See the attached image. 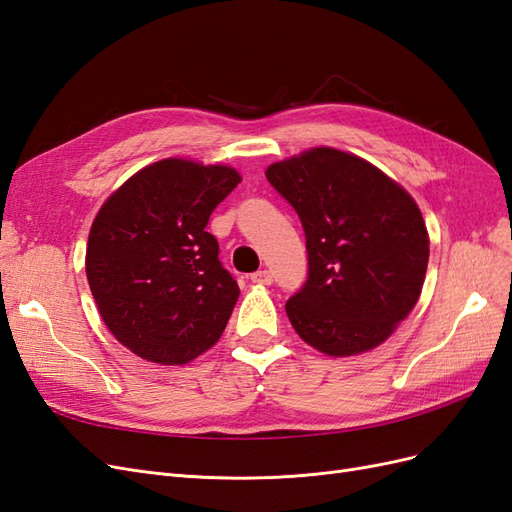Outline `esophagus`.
Returning <instances> with one entry per match:
<instances>
[{"label": "esophagus", "instance_id": "34e87169", "mask_svg": "<svg viewBox=\"0 0 512 512\" xmlns=\"http://www.w3.org/2000/svg\"><path fill=\"white\" fill-rule=\"evenodd\" d=\"M252 282L262 284V286H271L273 284V273L267 271V269L256 271V273H252Z\"/></svg>", "mask_w": 512, "mask_h": 512}]
</instances>
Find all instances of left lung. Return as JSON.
I'll use <instances>...</instances> for the list:
<instances>
[{
  "instance_id": "left-lung-1",
  "label": "left lung",
  "mask_w": 512,
  "mask_h": 512,
  "mask_svg": "<svg viewBox=\"0 0 512 512\" xmlns=\"http://www.w3.org/2000/svg\"><path fill=\"white\" fill-rule=\"evenodd\" d=\"M305 230L307 282L286 301L303 342L329 356L380 346L421 297L429 235L414 198L352 153L316 147L267 168Z\"/></svg>"
}]
</instances>
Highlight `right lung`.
Here are the masks:
<instances>
[{"label": "right lung", "mask_w": 512, "mask_h": 512, "mask_svg": "<svg viewBox=\"0 0 512 512\" xmlns=\"http://www.w3.org/2000/svg\"><path fill=\"white\" fill-rule=\"evenodd\" d=\"M239 181L230 166L168 158L138 170L98 211L87 282L108 331L141 359L185 365L224 333L239 286L207 222Z\"/></svg>", "instance_id": "1"}]
</instances>
